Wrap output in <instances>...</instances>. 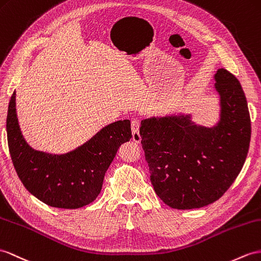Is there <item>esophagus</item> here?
<instances>
[{"instance_id":"obj_1","label":"esophagus","mask_w":261,"mask_h":261,"mask_svg":"<svg viewBox=\"0 0 261 261\" xmlns=\"http://www.w3.org/2000/svg\"><path fill=\"white\" fill-rule=\"evenodd\" d=\"M132 134H133V141L135 143H141L142 137L139 134V122L138 119L132 120Z\"/></svg>"}]
</instances>
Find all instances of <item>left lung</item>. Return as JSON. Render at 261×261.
<instances>
[{
  "label": "left lung",
  "mask_w": 261,
  "mask_h": 261,
  "mask_svg": "<svg viewBox=\"0 0 261 261\" xmlns=\"http://www.w3.org/2000/svg\"><path fill=\"white\" fill-rule=\"evenodd\" d=\"M215 81L220 119L212 128L195 125L190 115L151 117L139 127L151 185L171 208H200L218 200L245 164L251 135L245 93L225 68Z\"/></svg>",
  "instance_id": "left-lung-1"
}]
</instances>
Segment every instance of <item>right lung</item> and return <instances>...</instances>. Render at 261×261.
I'll use <instances>...</instances> for the list:
<instances>
[{"label":"right lung","instance_id":"right-lung-1","mask_svg":"<svg viewBox=\"0 0 261 261\" xmlns=\"http://www.w3.org/2000/svg\"><path fill=\"white\" fill-rule=\"evenodd\" d=\"M6 134L12 163L24 187L48 206L76 209L96 199L106 170L119 146L132 138V129L128 119L117 120L67 154L34 150L20 130L14 92L9 104Z\"/></svg>","mask_w":261,"mask_h":261}]
</instances>
